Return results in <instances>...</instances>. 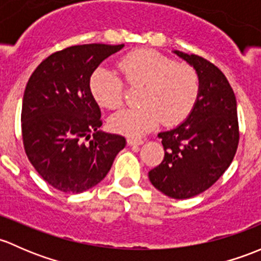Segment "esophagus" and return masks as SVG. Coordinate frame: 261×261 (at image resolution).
<instances>
[{
    "instance_id": "esophagus-1",
    "label": "esophagus",
    "mask_w": 261,
    "mask_h": 261,
    "mask_svg": "<svg viewBox=\"0 0 261 261\" xmlns=\"http://www.w3.org/2000/svg\"><path fill=\"white\" fill-rule=\"evenodd\" d=\"M127 142L129 146H141V144L143 143V139L136 138V137H129V138L127 139Z\"/></svg>"
}]
</instances>
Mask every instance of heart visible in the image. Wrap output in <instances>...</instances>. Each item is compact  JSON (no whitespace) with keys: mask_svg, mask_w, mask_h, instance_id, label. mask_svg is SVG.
I'll return each instance as SVG.
<instances>
[{"mask_svg":"<svg viewBox=\"0 0 261 261\" xmlns=\"http://www.w3.org/2000/svg\"><path fill=\"white\" fill-rule=\"evenodd\" d=\"M119 70L125 82L143 87L139 108L122 109L111 118V127L127 136H143L163 120L166 125L178 124L193 111L201 91L200 74L192 65L176 63L154 50L139 49L120 59ZM94 99L101 107L122 106L124 82L115 70L98 68L89 82Z\"/></svg>","mask_w":261,"mask_h":261,"instance_id":"heart-1","label":"heart"}]
</instances>
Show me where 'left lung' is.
<instances>
[{
  "label": "left lung",
  "mask_w": 261,
  "mask_h": 261,
  "mask_svg": "<svg viewBox=\"0 0 261 261\" xmlns=\"http://www.w3.org/2000/svg\"><path fill=\"white\" fill-rule=\"evenodd\" d=\"M174 54L200 74V96L182 124L158 133L165 158L148 176L168 197L185 200L210 189L229 168L240 133L235 94L222 71L198 55Z\"/></svg>",
  "instance_id": "left-lung-1"
}]
</instances>
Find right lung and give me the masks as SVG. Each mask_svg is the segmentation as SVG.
Segmentation results:
<instances>
[{"label": "right lung", "mask_w": 261, "mask_h": 261, "mask_svg": "<svg viewBox=\"0 0 261 261\" xmlns=\"http://www.w3.org/2000/svg\"><path fill=\"white\" fill-rule=\"evenodd\" d=\"M123 46L87 44L56 51L26 84L21 112L23 148L37 173L54 189L66 193L91 189L124 148V137L98 130L101 113L89 87L101 61Z\"/></svg>", "instance_id": "obj_1"}]
</instances>
